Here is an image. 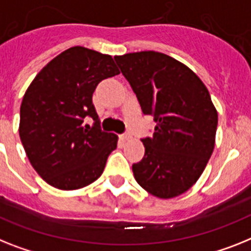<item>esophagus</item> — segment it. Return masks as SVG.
Returning a JSON list of instances; mask_svg holds the SVG:
<instances>
[{"mask_svg": "<svg viewBox=\"0 0 251 251\" xmlns=\"http://www.w3.org/2000/svg\"><path fill=\"white\" fill-rule=\"evenodd\" d=\"M120 138H121L122 142H127V140H130V139H131V134H130V132H124V134H121V135H120Z\"/></svg>", "mask_w": 251, "mask_h": 251, "instance_id": "1", "label": "esophagus"}]
</instances>
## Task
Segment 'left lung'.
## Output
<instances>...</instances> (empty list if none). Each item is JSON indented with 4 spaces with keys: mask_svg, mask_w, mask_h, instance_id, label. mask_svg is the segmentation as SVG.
<instances>
[{
    "mask_svg": "<svg viewBox=\"0 0 251 251\" xmlns=\"http://www.w3.org/2000/svg\"><path fill=\"white\" fill-rule=\"evenodd\" d=\"M144 115L157 125L143 138L145 154L132 165L138 184L161 199L185 193L213 153L218 115L209 92L187 66L165 53L144 50L116 56Z\"/></svg>",
    "mask_w": 251,
    "mask_h": 251,
    "instance_id": "1",
    "label": "left lung"
}]
</instances>
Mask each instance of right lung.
<instances>
[{
    "mask_svg": "<svg viewBox=\"0 0 251 251\" xmlns=\"http://www.w3.org/2000/svg\"><path fill=\"white\" fill-rule=\"evenodd\" d=\"M119 74L111 56L77 46L50 61L29 85L19 134L31 166L50 185L75 190L102 175L117 135L100 129L92 97L102 80Z\"/></svg>",
    "mask_w": 251,
    "mask_h": 251,
    "instance_id": "1",
    "label": "right lung"
}]
</instances>
